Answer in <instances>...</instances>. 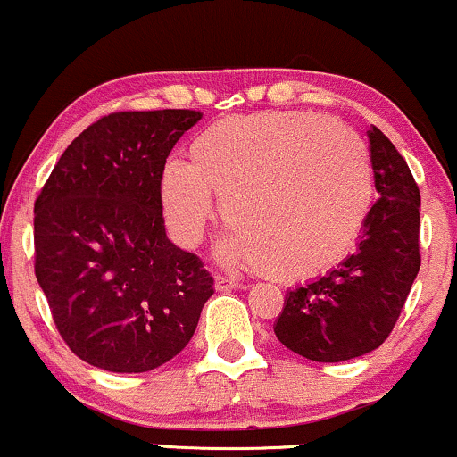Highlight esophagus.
Segmentation results:
<instances>
[{
  "label": "esophagus",
  "instance_id": "34e87169",
  "mask_svg": "<svg viewBox=\"0 0 457 457\" xmlns=\"http://www.w3.org/2000/svg\"><path fill=\"white\" fill-rule=\"evenodd\" d=\"M245 287V282L229 280L225 276H215V291H236V288Z\"/></svg>",
  "mask_w": 457,
  "mask_h": 457
}]
</instances>
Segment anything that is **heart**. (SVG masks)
<instances>
[{
  "mask_svg": "<svg viewBox=\"0 0 457 457\" xmlns=\"http://www.w3.org/2000/svg\"><path fill=\"white\" fill-rule=\"evenodd\" d=\"M236 223L219 257L278 280L327 274L354 248L371 206V170L354 132L303 112L232 115L194 137L189 164L160 177L164 223L194 246L215 215V195Z\"/></svg>",
  "mask_w": 457,
  "mask_h": 457,
  "instance_id": "heart-1",
  "label": "heart"
}]
</instances>
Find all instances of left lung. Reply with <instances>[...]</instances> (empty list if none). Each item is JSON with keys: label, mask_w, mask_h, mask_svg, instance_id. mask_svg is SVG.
I'll return each instance as SVG.
<instances>
[{"label": "left lung", "mask_w": 457, "mask_h": 457, "mask_svg": "<svg viewBox=\"0 0 457 457\" xmlns=\"http://www.w3.org/2000/svg\"><path fill=\"white\" fill-rule=\"evenodd\" d=\"M371 166L379 200L356 251L320 278L288 288L274 322L278 342L316 362H342L384 344L420 271V189L405 158L371 126Z\"/></svg>", "instance_id": "1"}]
</instances>
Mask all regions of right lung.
<instances>
[{
  "instance_id": "obj_1",
  "label": "right lung",
  "mask_w": 457,
  "mask_h": 457,
  "mask_svg": "<svg viewBox=\"0 0 457 457\" xmlns=\"http://www.w3.org/2000/svg\"><path fill=\"white\" fill-rule=\"evenodd\" d=\"M202 118L192 109L112 113L65 149L36 200V276L73 354L143 373L192 339L212 278L166 236L160 177Z\"/></svg>"
}]
</instances>
